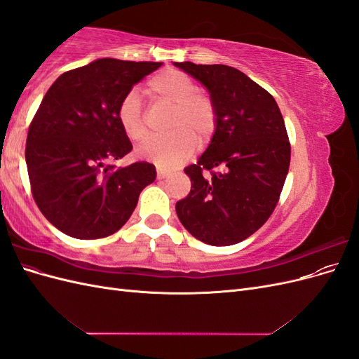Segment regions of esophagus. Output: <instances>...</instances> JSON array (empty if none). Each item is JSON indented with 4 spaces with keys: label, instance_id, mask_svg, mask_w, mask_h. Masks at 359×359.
<instances>
[{
    "label": "esophagus",
    "instance_id": "esophagus-1",
    "mask_svg": "<svg viewBox=\"0 0 359 359\" xmlns=\"http://www.w3.org/2000/svg\"><path fill=\"white\" fill-rule=\"evenodd\" d=\"M170 175L169 170H165V169H157V180H165Z\"/></svg>",
    "mask_w": 359,
    "mask_h": 359
}]
</instances>
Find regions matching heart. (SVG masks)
Returning <instances> with one entry per match:
<instances>
[{"mask_svg":"<svg viewBox=\"0 0 359 359\" xmlns=\"http://www.w3.org/2000/svg\"><path fill=\"white\" fill-rule=\"evenodd\" d=\"M151 102L172 104L166 130L169 133L149 137L137 148V156L160 168H177L190 158L196 145L205 147L219 127V111L212 97L198 91V85L184 72L168 69L147 82ZM116 119L132 142L147 136V124L140 99L135 91L123 95L116 106Z\"/></svg>","mask_w":359,"mask_h":359,"instance_id":"1","label":"heart"}]
</instances>
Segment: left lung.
<instances>
[{
	"label": "left lung",
	"instance_id": "left-lung-1",
	"mask_svg": "<svg viewBox=\"0 0 359 359\" xmlns=\"http://www.w3.org/2000/svg\"><path fill=\"white\" fill-rule=\"evenodd\" d=\"M206 86L219 127L177 202L182 226L210 245H232L253 235L273 214L290 163V144L278 106L262 86L223 64L175 62Z\"/></svg>",
	"mask_w": 359,
	"mask_h": 359
}]
</instances>
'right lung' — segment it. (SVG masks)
Instances as JSON below:
<instances>
[{
  "mask_svg": "<svg viewBox=\"0 0 359 359\" xmlns=\"http://www.w3.org/2000/svg\"><path fill=\"white\" fill-rule=\"evenodd\" d=\"M160 66L102 58L62 73L43 97L25 160L32 198L62 233L79 240L115 233L156 180L151 163L114 165L133 148L115 112L123 95Z\"/></svg>",
  "mask_w": 359,
  "mask_h": 359,
  "instance_id": "right-lung-1",
  "label": "right lung"
}]
</instances>
